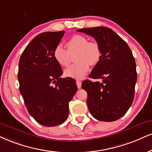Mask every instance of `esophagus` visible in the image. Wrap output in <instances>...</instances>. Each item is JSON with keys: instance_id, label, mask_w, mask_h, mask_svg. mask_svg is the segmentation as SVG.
<instances>
[{"instance_id": "34e87169", "label": "esophagus", "mask_w": 152, "mask_h": 152, "mask_svg": "<svg viewBox=\"0 0 152 152\" xmlns=\"http://www.w3.org/2000/svg\"><path fill=\"white\" fill-rule=\"evenodd\" d=\"M76 84H77V87L79 88H81V86H82V82L80 81V80H77L76 81Z\"/></svg>"}]
</instances>
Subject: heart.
<instances>
[{
	"label": "heart",
	"mask_w": 152,
	"mask_h": 152,
	"mask_svg": "<svg viewBox=\"0 0 152 152\" xmlns=\"http://www.w3.org/2000/svg\"><path fill=\"white\" fill-rule=\"evenodd\" d=\"M67 50L62 45L57 46L53 56L57 63L62 67H67L70 63V55L75 53V61H77L67 68L65 75L75 79H82L89 69V65H95L102 57V50L98 43L89 42L82 35H75L66 42Z\"/></svg>",
	"instance_id": "heart-1"
}]
</instances>
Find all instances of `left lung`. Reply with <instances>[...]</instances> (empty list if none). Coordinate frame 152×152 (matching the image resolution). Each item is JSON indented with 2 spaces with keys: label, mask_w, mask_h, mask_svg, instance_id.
<instances>
[{
  "label": "left lung",
  "mask_w": 152,
  "mask_h": 152,
  "mask_svg": "<svg viewBox=\"0 0 152 152\" xmlns=\"http://www.w3.org/2000/svg\"><path fill=\"white\" fill-rule=\"evenodd\" d=\"M96 39L102 50L100 61L82 85L87 93V106L94 118L111 122L121 118L132 104L137 82L135 61L127 43L110 28L78 29Z\"/></svg>",
  "instance_id": "1"
}]
</instances>
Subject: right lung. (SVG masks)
<instances>
[{
  "label": "right lung",
  "mask_w": 152,
  "mask_h": 152,
  "mask_svg": "<svg viewBox=\"0 0 152 152\" xmlns=\"http://www.w3.org/2000/svg\"><path fill=\"white\" fill-rule=\"evenodd\" d=\"M64 33L39 34L27 45L19 62L20 91L26 107L37 123L46 127L64 123L69 102L77 90L74 79L61 77L63 72L53 56Z\"/></svg>",
  "instance_id": "obj_1"
}]
</instances>
